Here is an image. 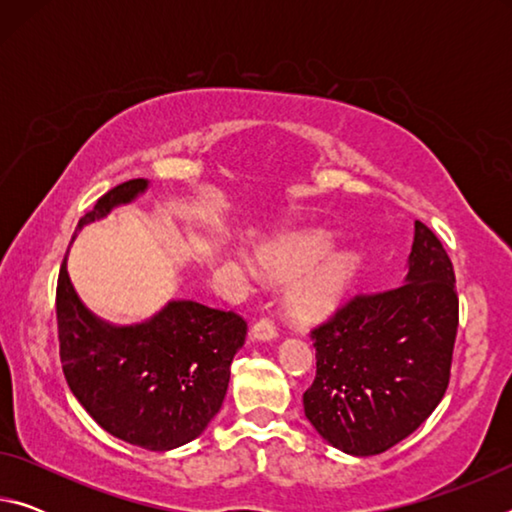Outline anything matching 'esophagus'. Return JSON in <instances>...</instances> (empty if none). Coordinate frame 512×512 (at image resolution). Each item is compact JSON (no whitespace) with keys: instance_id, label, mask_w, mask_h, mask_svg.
I'll return each mask as SVG.
<instances>
[{"instance_id":"34e87169","label":"esophagus","mask_w":512,"mask_h":512,"mask_svg":"<svg viewBox=\"0 0 512 512\" xmlns=\"http://www.w3.org/2000/svg\"><path fill=\"white\" fill-rule=\"evenodd\" d=\"M250 336H253L255 341H273V339H277V327L273 325V320L262 318L253 325V332H250Z\"/></svg>"}]
</instances>
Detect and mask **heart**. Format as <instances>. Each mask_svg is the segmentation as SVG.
Here are the masks:
<instances>
[{"instance_id": "heart-1", "label": "heart", "mask_w": 512, "mask_h": 512, "mask_svg": "<svg viewBox=\"0 0 512 512\" xmlns=\"http://www.w3.org/2000/svg\"><path fill=\"white\" fill-rule=\"evenodd\" d=\"M320 232H298L259 250L255 271L273 282H289L287 309L298 323H316L339 307L345 291L359 273V257L352 250H332Z\"/></svg>"}]
</instances>
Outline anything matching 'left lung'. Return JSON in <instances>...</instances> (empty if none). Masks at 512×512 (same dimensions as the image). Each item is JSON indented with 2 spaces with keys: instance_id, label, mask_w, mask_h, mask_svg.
<instances>
[{
  "instance_id": "obj_1",
  "label": "left lung",
  "mask_w": 512,
  "mask_h": 512,
  "mask_svg": "<svg viewBox=\"0 0 512 512\" xmlns=\"http://www.w3.org/2000/svg\"><path fill=\"white\" fill-rule=\"evenodd\" d=\"M456 329L452 259L415 221L404 284L352 298L311 332L316 379L302 395L307 420L345 454L391 449L443 400Z\"/></svg>"
}]
</instances>
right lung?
Instances as JSON below:
<instances>
[{"label": "right lung", "instance_id": "add662e5", "mask_svg": "<svg viewBox=\"0 0 512 512\" xmlns=\"http://www.w3.org/2000/svg\"><path fill=\"white\" fill-rule=\"evenodd\" d=\"M149 189L137 178L110 189L76 225L106 219ZM60 361L69 388L112 436L149 452L192 443L219 413L230 366L246 341L235 311L171 300L133 325H112L83 305L63 259L56 289Z\"/></svg>", "mask_w": 512, "mask_h": 512}]
</instances>
